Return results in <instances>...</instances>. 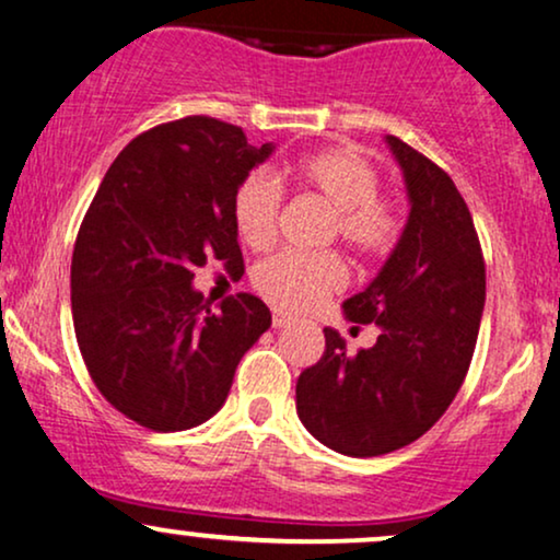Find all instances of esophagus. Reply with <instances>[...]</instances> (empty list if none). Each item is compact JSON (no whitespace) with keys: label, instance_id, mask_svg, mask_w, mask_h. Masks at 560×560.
I'll use <instances>...</instances> for the list:
<instances>
[{"label":"esophagus","instance_id":"1","mask_svg":"<svg viewBox=\"0 0 560 560\" xmlns=\"http://www.w3.org/2000/svg\"><path fill=\"white\" fill-rule=\"evenodd\" d=\"M291 322H293V317H288V314L272 312V327H275V330H280V327H288Z\"/></svg>","mask_w":560,"mask_h":560}]
</instances>
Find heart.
<instances>
[{
    "label": "heart",
    "instance_id": "1",
    "mask_svg": "<svg viewBox=\"0 0 560 560\" xmlns=\"http://www.w3.org/2000/svg\"><path fill=\"white\" fill-rule=\"evenodd\" d=\"M285 173L332 207L330 238H340L353 254L380 259L400 235L398 207L380 196L377 167L357 149H327L306 154ZM282 212V188L272 175L252 173L233 194V222L246 246L267 248L275 241ZM343 259L332 252H280L256 265L254 288L272 306L308 312L346 285Z\"/></svg>",
    "mask_w": 560,
    "mask_h": 560
}]
</instances>
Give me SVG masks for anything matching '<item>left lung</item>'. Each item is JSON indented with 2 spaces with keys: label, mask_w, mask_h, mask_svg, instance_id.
<instances>
[{
  "label": "left lung",
  "mask_w": 560,
  "mask_h": 560,
  "mask_svg": "<svg viewBox=\"0 0 560 560\" xmlns=\"http://www.w3.org/2000/svg\"><path fill=\"white\" fill-rule=\"evenodd\" d=\"M404 170L409 222L346 319L380 327L372 348L346 351L325 327V353L301 372L295 411L327 448L383 456L422 438L456 398L485 308V259L475 220L443 167L387 136Z\"/></svg>",
  "instance_id": "1"
}]
</instances>
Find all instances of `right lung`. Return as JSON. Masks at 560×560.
<instances>
[{
	"label": "right lung",
	"mask_w": 560,
	"mask_h": 560,
	"mask_svg": "<svg viewBox=\"0 0 560 560\" xmlns=\"http://www.w3.org/2000/svg\"><path fill=\"white\" fill-rule=\"evenodd\" d=\"M272 149L214 117L156 125L117 154L83 217L70 267L78 348L98 393L147 430L214 417L272 325L252 293L214 314L190 285L207 261L243 269L233 194Z\"/></svg>",
	"instance_id": "1"
}]
</instances>
